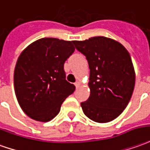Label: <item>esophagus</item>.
<instances>
[{"mask_svg": "<svg viewBox=\"0 0 150 150\" xmlns=\"http://www.w3.org/2000/svg\"><path fill=\"white\" fill-rule=\"evenodd\" d=\"M75 85L76 88H78L79 86L80 85V82H79V81H76V82L75 83Z\"/></svg>", "mask_w": 150, "mask_h": 150, "instance_id": "34e87169", "label": "esophagus"}]
</instances>
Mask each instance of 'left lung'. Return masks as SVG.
Instances as JSON below:
<instances>
[{
  "mask_svg": "<svg viewBox=\"0 0 150 150\" xmlns=\"http://www.w3.org/2000/svg\"><path fill=\"white\" fill-rule=\"evenodd\" d=\"M73 43L90 69V96L81 103L83 111L94 122H110L125 110L133 93L136 75L129 53L119 42L104 36Z\"/></svg>",
  "mask_w": 150,
  "mask_h": 150,
  "instance_id": "8db88e82",
  "label": "left lung"
}]
</instances>
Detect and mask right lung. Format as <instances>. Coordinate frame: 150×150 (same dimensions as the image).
Segmentation results:
<instances>
[{
    "label": "right lung",
    "instance_id": "add662e5",
    "mask_svg": "<svg viewBox=\"0 0 150 150\" xmlns=\"http://www.w3.org/2000/svg\"><path fill=\"white\" fill-rule=\"evenodd\" d=\"M74 51L73 41L42 38L21 53L13 74L14 91L20 107L31 119L52 120L74 93L75 85L67 81L64 71L65 62Z\"/></svg>",
    "mask_w": 150,
    "mask_h": 150
}]
</instances>
